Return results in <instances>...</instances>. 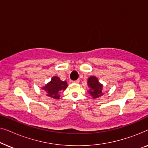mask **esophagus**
Wrapping results in <instances>:
<instances>
[{
	"label": "esophagus",
	"mask_w": 148,
	"mask_h": 148,
	"mask_svg": "<svg viewBox=\"0 0 148 148\" xmlns=\"http://www.w3.org/2000/svg\"><path fill=\"white\" fill-rule=\"evenodd\" d=\"M74 83V84H78L79 82V79H77V80H75V81H73V82Z\"/></svg>",
	"instance_id": "1"
}]
</instances>
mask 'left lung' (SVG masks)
<instances>
[{"label":"left lung","mask_w":148,"mask_h":148,"mask_svg":"<svg viewBox=\"0 0 148 148\" xmlns=\"http://www.w3.org/2000/svg\"><path fill=\"white\" fill-rule=\"evenodd\" d=\"M88 86L90 88L89 93L93 97V98H98L102 95V84H101L98 79V78L95 76H91L88 78Z\"/></svg>","instance_id":"8db88e82"}]
</instances>
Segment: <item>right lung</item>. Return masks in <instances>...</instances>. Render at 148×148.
<instances>
[{
  "mask_svg": "<svg viewBox=\"0 0 148 148\" xmlns=\"http://www.w3.org/2000/svg\"><path fill=\"white\" fill-rule=\"evenodd\" d=\"M67 86V83L65 81H61L59 77L54 76L51 79V81L42 88V90H45L48 96L54 99H58L60 98L59 93L60 91L66 90Z\"/></svg>",
  "mask_w": 148,
  "mask_h": 148,
  "instance_id": "right-lung-1",
  "label": "right lung"
}]
</instances>
